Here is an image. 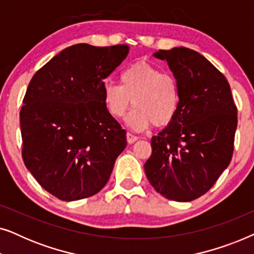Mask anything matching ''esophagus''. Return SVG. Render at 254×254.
Instances as JSON below:
<instances>
[{"mask_svg":"<svg viewBox=\"0 0 254 254\" xmlns=\"http://www.w3.org/2000/svg\"><path fill=\"white\" fill-rule=\"evenodd\" d=\"M126 137H127V142H128V143H134V142L136 141L137 138H138L137 136H135V135L130 134V133H127Z\"/></svg>","mask_w":254,"mask_h":254,"instance_id":"obj_1","label":"esophagus"}]
</instances>
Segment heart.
I'll return each instance as SVG.
<instances>
[{"label": "heart", "instance_id": "b5f03b06", "mask_svg": "<svg viewBox=\"0 0 254 254\" xmlns=\"http://www.w3.org/2000/svg\"><path fill=\"white\" fill-rule=\"evenodd\" d=\"M103 100L114 119H121L131 103L134 109L126 119L131 129L143 130L150 124L162 127L171 123L178 111L179 85L170 72H162L148 62H138L120 72L119 85H104Z\"/></svg>", "mask_w": 254, "mask_h": 254}]
</instances>
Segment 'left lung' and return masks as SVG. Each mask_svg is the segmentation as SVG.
<instances>
[{
  "label": "left lung",
  "mask_w": 254,
  "mask_h": 254,
  "mask_svg": "<svg viewBox=\"0 0 254 254\" xmlns=\"http://www.w3.org/2000/svg\"><path fill=\"white\" fill-rule=\"evenodd\" d=\"M179 85L175 118L152 136L145 176L169 200L189 202L209 190L234 152L237 107L224 75L203 55L186 47L159 50Z\"/></svg>",
  "instance_id": "left-lung-1"
}]
</instances>
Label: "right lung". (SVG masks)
<instances>
[{
	"instance_id": "add662e5",
	"label": "right lung",
	"mask_w": 254,
	"mask_h": 254,
	"mask_svg": "<svg viewBox=\"0 0 254 254\" xmlns=\"http://www.w3.org/2000/svg\"><path fill=\"white\" fill-rule=\"evenodd\" d=\"M128 52L127 45H72L41 67L27 86L19 113L23 161L58 199L98 193L126 148V130L107 112L103 88Z\"/></svg>"
}]
</instances>
